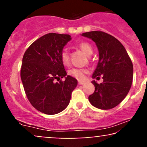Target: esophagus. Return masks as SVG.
<instances>
[{
  "mask_svg": "<svg viewBox=\"0 0 147 147\" xmlns=\"http://www.w3.org/2000/svg\"><path fill=\"white\" fill-rule=\"evenodd\" d=\"M78 84H79V85H84V84H85V82H79Z\"/></svg>",
  "mask_w": 147,
  "mask_h": 147,
  "instance_id": "1",
  "label": "esophagus"
}]
</instances>
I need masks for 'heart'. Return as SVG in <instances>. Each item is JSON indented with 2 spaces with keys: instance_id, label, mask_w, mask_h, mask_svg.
Segmentation results:
<instances>
[{
  "instance_id": "1",
  "label": "heart",
  "mask_w": 147,
  "mask_h": 147,
  "mask_svg": "<svg viewBox=\"0 0 147 147\" xmlns=\"http://www.w3.org/2000/svg\"><path fill=\"white\" fill-rule=\"evenodd\" d=\"M78 46L87 56H90V55H92V48L89 43H86V42H82V43H79ZM61 61L63 65H68L69 61H70V57H69V53L67 50H64L61 52ZM87 72L88 70H86V69L72 68L69 71V75L78 79V80H84L85 79V75Z\"/></svg>"
}]
</instances>
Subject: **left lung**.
Returning a JSON list of instances; mask_svg holds the SVG:
<instances>
[{
  "label": "left lung",
  "instance_id": "left-lung-1",
  "mask_svg": "<svg viewBox=\"0 0 147 147\" xmlns=\"http://www.w3.org/2000/svg\"><path fill=\"white\" fill-rule=\"evenodd\" d=\"M95 43L99 61L92 77L103 82L92 81L95 91L88 97L90 104L97 109L109 110L115 107L127 95L133 82V67L126 49L116 38L101 31L82 34Z\"/></svg>",
  "mask_w": 147,
  "mask_h": 147
}]
</instances>
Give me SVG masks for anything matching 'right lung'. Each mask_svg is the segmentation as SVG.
<instances>
[{"label": "right lung", "mask_w": 147, "mask_h": 147, "mask_svg": "<svg viewBox=\"0 0 147 147\" xmlns=\"http://www.w3.org/2000/svg\"><path fill=\"white\" fill-rule=\"evenodd\" d=\"M70 40L69 34H46L32 43L23 55L21 78L25 94L32 105L44 114L63 111L77 86V79L67 75L61 59ZM64 76L62 82L60 78Z\"/></svg>", "instance_id": "right-lung-1"}]
</instances>
